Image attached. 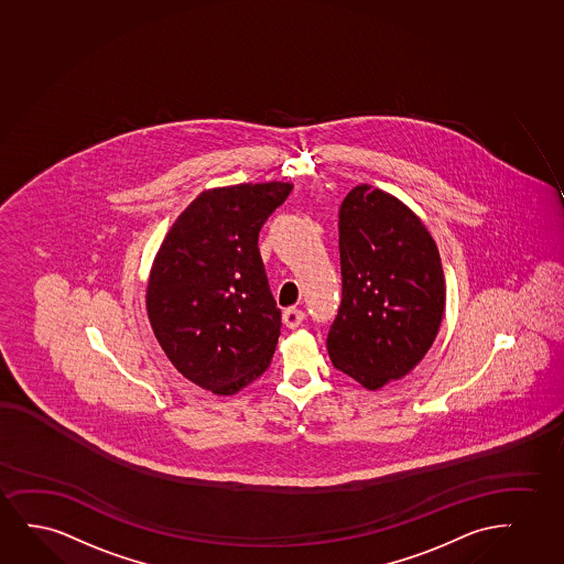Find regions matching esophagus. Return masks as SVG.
I'll use <instances>...</instances> for the list:
<instances>
[{
    "mask_svg": "<svg viewBox=\"0 0 564 564\" xmlns=\"http://www.w3.org/2000/svg\"><path fill=\"white\" fill-rule=\"evenodd\" d=\"M304 317H306V314L299 310V307H289V310L283 312V323H285V327H289V329H296L304 322Z\"/></svg>",
    "mask_w": 564,
    "mask_h": 564,
    "instance_id": "34e87169",
    "label": "esophagus"
}]
</instances>
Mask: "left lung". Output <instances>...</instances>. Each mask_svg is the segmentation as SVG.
Segmentation results:
<instances>
[{"mask_svg":"<svg viewBox=\"0 0 564 564\" xmlns=\"http://www.w3.org/2000/svg\"><path fill=\"white\" fill-rule=\"evenodd\" d=\"M343 301L330 361L377 390L417 366L438 335L446 283L436 242L408 206L358 185L338 213Z\"/></svg>","mask_w":564,"mask_h":564,"instance_id":"left-lung-1","label":"left lung"}]
</instances>
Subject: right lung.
<instances>
[{"mask_svg": "<svg viewBox=\"0 0 564 564\" xmlns=\"http://www.w3.org/2000/svg\"><path fill=\"white\" fill-rule=\"evenodd\" d=\"M291 183L205 191L172 226L154 258L147 314L177 371L214 394H235L270 367L281 310L258 234Z\"/></svg>", "mask_w": 564, "mask_h": 564, "instance_id": "right-lung-1", "label": "right lung"}]
</instances>
